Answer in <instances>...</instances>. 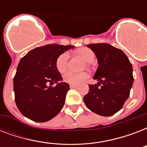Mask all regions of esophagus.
Returning <instances> with one entry per match:
<instances>
[{"label":"esophagus","mask_w":147,"mask_h":147,"mask_svg":"<svg viewBox=\"0 0 147 147\" xmlns=\"http://www.w3.org/2000/svg\"><path fill=\"white\" fill-rule=\"evenodd\" d=\"M78 88V85H70V88Z\"/></svg>","instance_id":"esophagus-1"}]
</instances>
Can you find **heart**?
<instances>
[{"mask_svg":"<svg viewBox=\"0 0 147 147\" xmlns=\"http://www.w3.org/2000/svg\"><path fill=\"white\" fill-rule=\"evenodd\" d=\"M76 55L82 59L85 62L90 63L94 59L95 55L94 53L89 48L82 47L76 51ZM69 60V53H63L59 55L55 61V67L60 73H63L67 69V64ZM88 78V75L85 72L82 73H75V72H67L63 76V80L65 82L69 83L70 85H78L84 82Z\"/></svg>","mask_w":147,"mask_h":147,"instance_id":"heart-1","label":"heart"}]
</instances>
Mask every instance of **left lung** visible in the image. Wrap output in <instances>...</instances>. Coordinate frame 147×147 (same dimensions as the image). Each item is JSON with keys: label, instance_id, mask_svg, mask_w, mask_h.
<instances>
[{"label": "left lung", "instance_id": "left-lung-1", "mask_svg": "<svg viewBox=\"0 0 147 147\" xmlns=\"http://www.w3.org/2000/svg\"><path fill=\"white\" fill-rule=\"evenodd\" d=\"M96 55L98 67L83 100L86 107L100 116H111L123 107L134 83L132 65L123 51L107 43L87 46Z\"/></svg>", "mask_w": 147, "mask_h": 147}]
</instances>
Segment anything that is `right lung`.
<instances>
[{
  "label": "right lung",
  "instance_id": "1",
  "mask_svg": "<svg viewBox=\"0 0 147 147\" xmlns=\"http://www.w3.org/2000/svg\"><path fill=\"white\" fill-rule=\"evenodd\" d=\"M73 47L46 45L32 49L20 59L13 78V91L16 105L24 116L36 122H46L62 110L69 85L62 82L55 61ZM49 83L57 85L48 86Z\"/></svg>",
  "mask_w": 147,
  "mask_h": 147
}]
</instances>
